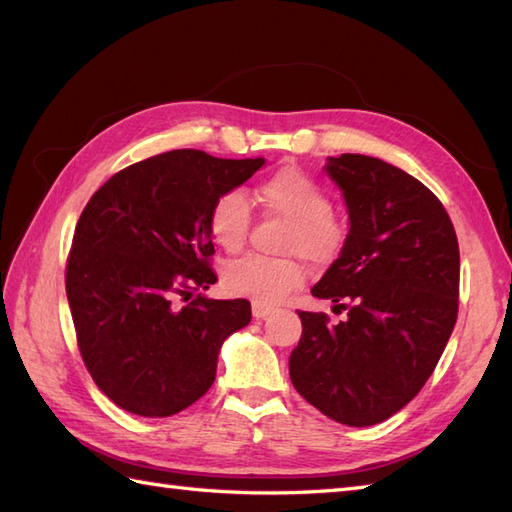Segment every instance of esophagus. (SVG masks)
I'll return each mask as SVG.
<instances>
[{
	"label": "esophagus",
	"instance_id": "1",
	"mask_svg": "<svg viewBox=\"0 0 512 512\" xmlns=\"http://www.w3.org/2000/svg\"><path fill=\"white\" fill-rule=\"evenodd\" d=\"M270 312H273V308H270V306H264V303L253 301V317L255 319H266Z\"/></svg>",
	"mask_w": 512,
	"mask_h": 512
}]
</instances>
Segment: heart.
Returning a JSON list of instances; mask_svg holds the SVG:
<instances>
[{
    "mask_svg": "<svg viewBox=\"0 0 512 512\" xmlns=\"http://www.w3.org/2000/svg\"><path fill=\"white\" fill-rule=\"evenodd\" d=\"M257 200L270 215L284 217L288 228L281 239L286 253H297L317 266L339 259L347 242L345 224L332 213L330 193L301 169H279L259 182ZM250 206L242 191H222L211 202L206 224L213 242L226 253H237L250 231ZM297 255L262 257L246 255L224 268V288L235 297H248L275 306L290 292L306 284V268Z\"/></svg>",
    "mask_w": 512,
    "mask_h": 512,
    "instance_id": "b5f03b06",
    "label": "heart"
}]
</instances>
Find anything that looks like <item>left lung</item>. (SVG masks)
<instances>
[{"label": "left lung", "mask_w": 512, "mask_h": 512, "mask_svg": "<svg viewBox=\"0 0 512 512\" xmlns=\"http://www.w3.org/2000/svg\"><path fill=\"white\" fill-rule=\"evenodd\" d=\"M350 211L339 259L312 295L347 319L299 310L290 380L325 416L369 427L394 416L436 369L458 319L460 248L451 217L420 180L372 156L330 158Z\"/></svg>", "instance_id": "8db88e82"}]
</instances>
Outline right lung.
Instances as JSON below:
<instances>
[{
    "mask_svg": "<svg viewBox=\"0 0 512 512\" xmlns=\"http://www.w3.org/2000/svg\"><path fill=\"white\" fill-rule=\"evenodd\" d=\"M264 165L173 149L114 173L76 222L65 292L76 343L114 405L167 418L202 398L250 301L193 292L217 281L211 202Z\"/></svg>",
    "mask_w": 512,
    "mask_h": 512,
    "instance_id": "1",
    "label": "right lung"
}]
</instances>
